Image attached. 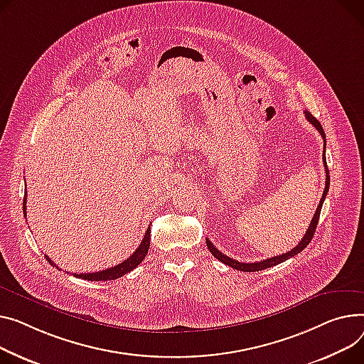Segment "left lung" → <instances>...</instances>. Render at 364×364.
<instances>
[{
  "label": "left lung",
  "mask_w": 364,
  "mask_h": 364,
  "mask_svg": "<svg viewBox=\"0 0 364 364\" xmlns=\"http://www.w3.org/2000/svg\"><path fill=\"white\" fill-rule=\"evenodd\" d=\"M304 114H306V118L309 119V123H310L314 129H316V130L321 133V136L323 137V144H326V139H325L326 136H325V132H323V129H322L319 121H318L316 118H314L309 111H304ZM323 164H325V171H326V181H325V190H323L322 199H321V202H319V206H318L316 212H314V215H313V220H311V223H310V225H309V228H307L304 237L301 238V241H300V243H299L294 249H291V250L287 252V253H282V255H279V256H274V257L264 259V260H260V262L243 263V262H238V260L231 259V257H228L227 255L221 253L220 250H218V249L210 243L209 238H206V246H208L209 252H210L218 260H220V262H223V263L231 266V268H234V269H237V271H243V272H256V271H262V269H266V268H272V266H275V264H278V263H281V262H285L287 259L293 257V256L299 255L300 252H303V250L309 246L310 240L313 238L314 231H316V227H318V223H319V216H321V210H322V205H323V200H325V198H326V195H328V191H329V176H328L329 171H328V165H326L325 151H323Z\"/></svg>",
  "instance_id": "obj_1"
}]
</instances>
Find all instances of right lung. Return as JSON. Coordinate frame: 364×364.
<instances>
[{
	"instance_id": "obj_1",
	"label": "right lung",
	"mask_w": 364,
	"mask_h": 364,
	"mask_svg": "<svg viewBox=\"0 0 364 364\" xmlns=\"http://www.w3.org/2000/svg\"><path fill=\"white\" fill-rule=\"evenodd\" d=\"M26 199L28 198H26V195H24V199H23L24 216H26ZM149 246H151V227L146 230V232H144L141 243L139 245L136 252L129 259H126V260H123L121 263L112 266V268H108V269H104V271H100V272L75 274V277L82 278V279H87V281H111V279H117L119 277L129 274L130 271H133L136 268V266H139L141 263L144 256H146L148 252H149ZM45 257H46L48 262H50V264L55 266V263L50 257H48V256H45ZM55 268L58 269V266H55Z\"/></svg>"
}]
</instances>
